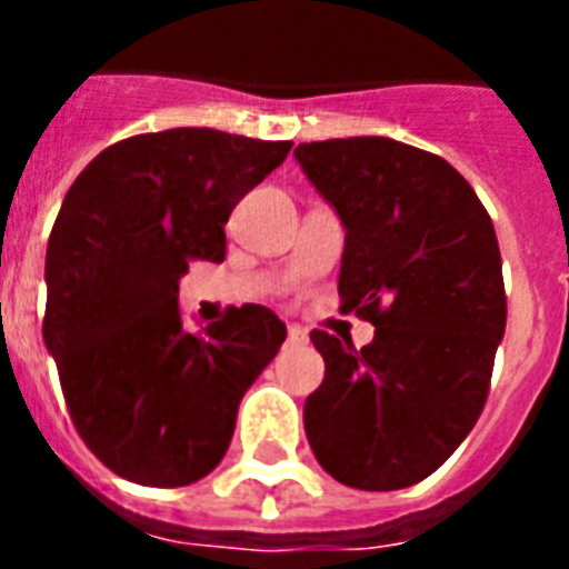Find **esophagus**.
I'll use <instances>...</instances> for the list:
<instances>
[{
    "label": "esophagus",
    "instance_id": "obj_1",
    "mask_svg": "<svg viewBox=\"0 0 569 569\" xmlns=\"http://www.w3.org/2000/svg\"><path fill=\"white\" fill-rule=\"evenodd\" d=\"M289 342H292V346H307L310 337H307V330H303L301 325H289Z\"/></svg>",
    "mask_w": 569,
    "mask_h": 569
}]
</instances>
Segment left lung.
I'll use <instances>...</instances> for the list:
<instances>
[{"mask_svg": "<svg viewBox=\"0 0 569 569\" xmlns=\"http://www.w3.org/2000/svg\"><path fill=\"white\" fill-rule=\"evenodd\" d=\"M295 159L346 227L342 310L375 325L312 330L325 380L303 428L325 472L401 490L440 469L485 410L508 301L490 214L446 159L392 138H330Z\"/></svg>", "mask_w": 569, "mask_h": 569, "instance_id": "obj_1", "label": "left lung"}]
</instances>
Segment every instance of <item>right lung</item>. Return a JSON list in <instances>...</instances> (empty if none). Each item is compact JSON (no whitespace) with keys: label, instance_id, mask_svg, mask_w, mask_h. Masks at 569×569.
Returning a JSON list of instances; mask_svg holds the SVG:
<instances>
[{"label":"right lung","instance_id":"obj_1","mask_svg":"<svg viewBox=\"0 0 569 569\" xmlns=\"http://www.w3.org/2000/svg\"><path fill=\"white\" fill-rule=\"evenodd\" d=\"M292 141L164 129L102 150L67 191L47 244L43 342L84 446L136 485L186 487L232 440L241 396L286 339L244 303L200 333L177 295L189 262H221L223 223Z\"/></svg>","mask_w":569,"mask_h":569}]
</instances>
